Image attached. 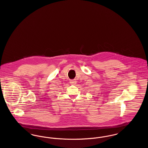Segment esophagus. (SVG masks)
<instances>
[{"instance_id": "obj_1", "label": "esophagus", "mask_w": 148, "mask_h": 148, "mask_svg": "<svg viewBox=\"0 0 148 148\" xmlns=\"http://www.w3.org/2000/svg\"><path fill=\"white\" fill-rule=\"evenodd\" d=\"M70 83H71V84L75 85L76 84V82L75 81V80H71V81L70 82Z\"/></svg>"}]
</instances>
